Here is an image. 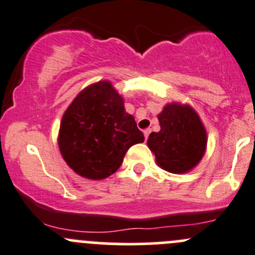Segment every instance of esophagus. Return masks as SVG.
Here are the masks:
<instances>
[{"label": "esophagus", "mask_w": 255, "mask_h": 255, "mask_svg": "<svg viewBox=\"0 0 255 255\" xmlns=\"http://www.w3.org/2000/svg\"><path fill=\"white\" fill-rule=\"evenodd\" d=\"M149 133H150V128H147V129L143 130V134H144L145 139H147V138H148V135H149Z\"/></svg>", "instance_id": "esophagus-1"}]
</instances>
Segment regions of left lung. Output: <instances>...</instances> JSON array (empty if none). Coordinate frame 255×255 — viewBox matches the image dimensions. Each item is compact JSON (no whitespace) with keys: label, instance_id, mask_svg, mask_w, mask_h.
Segmentation results:
<instances>
[{"label":"left lung","instance_id":"1","mask_svg":"<svg viewBox=\"0 0 255 255\" xmlns=\"http://www.w3.org/2000/svg\"><path fill=\"white\" fill-rule=\"evenodd\" d=\"M158 121L160 130L150 133L147 140L157 164L175 174L193 169L207 147V132L198 113L188 105L169 103Z\"/></svg>","mask_w":255,"mask_h":255}]
</instances>
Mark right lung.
Returning a JSON list of instances; mask_svg holds the SVG:
<instances>
[{"label":"right lung","mask_w":255,"mask_h":255,"mask_svg":"<svg viewBox=\"0 0 255 255\" xmlns=\"http://www.w3.org/2000/svg\"><path fill=\"white\" fill-rule=\"evenodd\" d=\"M144 142L134 117L110 81L86 87L62 117L58 147L63 159L81 177L100 180L121 167L126 152Z\"/></svg>","instance_id":"right-lung-1"}]
</instances>
